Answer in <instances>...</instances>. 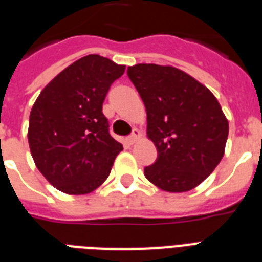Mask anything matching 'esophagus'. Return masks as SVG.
Here are the masks:
<instances>
[{"label":"esophagus","instance_id":"1","mask_svg":"<svg viewBox=\"0 0 262 262\" xmlns=\"http://www.w3.org/2000/svg\"><path fill=\"white\" fill-rule=\"evenodd\" d=\"M140 136H141V133H140L139 129H135V130H133V133H132V135L129 136V137H127V139H126L127 144H129V145H132V144H135L136 141H137V140L140 139Z\"/></svg>","mask_w":262,"mask_h":262}]
</instances>
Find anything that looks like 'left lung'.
<instances>
[{
  "instance_id": "1",
  "label": "left lung",
  "mask_w": 262,
  "mask_h": 262,
  "mask_svg": "<svg viewBox=\"0 0 262 262\" xmlns=\"http://www.w3.org/2000/svg\"><path fill=\"white\" fill-rule=\"evenodd\" d=\"M127 76L147 110V136L158 159L144 168L149 182L182 193L199 186L220 163L228 121L205 85L170 65L137 63Z\"/></svg>"
}]
</instances>
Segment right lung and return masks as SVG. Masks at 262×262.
<instances>
[{
  "instance_id": "1",
  "label": "right lung",
  "mask_w": 262,
  "mask_h": 262,
  "mask_svg": "<svg viewBox=\"0 0 262 262\" xmlns=\"http://www.w3.org/2000/svg\"><path fill=\"white\" fill-rule=\"evenodd\" d=\"M125 65L98 54L65 68L39 94L28 144L43 177L67 194H87L107 179L122 144L108 133L102 106Z\"/></svg>"
}]
</instances>
